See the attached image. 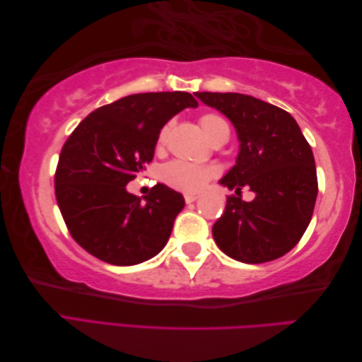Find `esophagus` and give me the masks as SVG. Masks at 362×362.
<instances>
[{
  "mask_svg": "<svg viewBox=\"0 0 362 362\" xmlns=\"http://www.w3.org/2000/svg\"><path fill=\"white\" fill-rule=\"evenodd\" d=\"M194 201H197V196L196 194H185V202L187 204H191V202H194Z\"/></svg>",
  "mask_w": 362,
  "mask_h": 362,
  "instance_id": "esophagus-1",
  "label": "esophagus"
}]
</instances>
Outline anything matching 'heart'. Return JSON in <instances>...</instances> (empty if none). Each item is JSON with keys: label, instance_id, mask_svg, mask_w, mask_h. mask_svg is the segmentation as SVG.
<instances>
[{"label": "heart", "instance_id": "b5f03b06", "mask_svg": "<svg viewBox=\"0 0 362 362\" xmlns=\"http://www.w3.org/2000/svg\"><path fill=\"white\" fill-rule=\"evenodd\" d=\"M201 127L206 136L214 143L221 138H228L230 127L227 121L219 117L216 113H205L199 119ZM169 132H171V124H166L160 129L157 136V148H165L168 141ZM218 175V168L211 165H196L188 163V161L174 160L169 161L161 169V180H163L169 188L182 191V193H197L201 191L206 183Z\"/></svg>", "mask_w": 362, "mask_h": 362}]
</instances>
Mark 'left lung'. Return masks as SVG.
Wrapping results in <instances>:
<instances>
[{
    "label": "left lung",
    "instance_id": "1",
    "mask_svg": "<svg viewBox=\"0 0 362 362\" xmlns=\"http://www.w3.org/2000/svg\"><path fill=\"white\" fill-rule=\"evenodd\" d=\"M196 96L224 113L241 141L236 165L221 180L236 196H227L226 210L214 222V241L241 263L283 257L302 240L313 218L319 187L311 146L280 107L240 93ZM244 186L256 193L252 203L240 196Z\"/></svg>",
    "mask_w": 362,
    "mask_h": 362
}]
</instances>
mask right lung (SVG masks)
<instances>
[{
	"label": "right lung",
	"instance_id": "1",
	"mask_svg": "<svg viewBox=\"0 0 362 362\" xmlns=\"http://www.w3.org/2000/svg\"><path fill=\"white\" fill-rule=\"evenodd\" d=\"M185 91L138 93L99 107L68 136L54 175L57 205L82 249L115 266H132L165 247L183 196L163 183L143 199L126 185L152 161L160 129L196 107Z\"/></svg>",
	"mask_w": 362,
	"mask_h": 362
}]
</instances>
